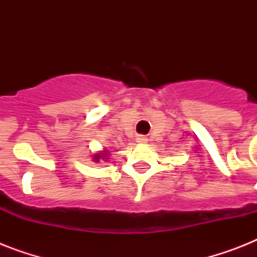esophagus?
I'll use <instances>...</instances> for the list:
<instances>
[{"instance_id": "obj_1", "label": "esophagus", "mask_w": 257, "mask_h": 257, "mask_svg": "<svg viewBox=\"0 0 257 257\" xmlns=\"http://www.w3.org/2000/svg\"><path fill=\"white\" fill-rule=\"evenodd\" d=\"M136 141H137V143H140V144H145V143L148 141V139H147L145 136H139L136 139Z\"/></svg>"}]
</instances>
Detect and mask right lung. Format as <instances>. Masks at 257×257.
<instances>
[{"label":"right lung","instance_id":"add662e5","mask_svg":"<svg viewBox=\"0 0 257 257\" xmlns=\"http://www.w3.org/2000/svg\"><path fill=\"white\" fill-rule=\"evenodd\" d=\"M109 156H110V152H109L108 149H102V151H100V152L93 153L92 161H94V163H100V160L108 161Z\"/></svg>","mask_w":257,"mask_h":257}]
</instances>
